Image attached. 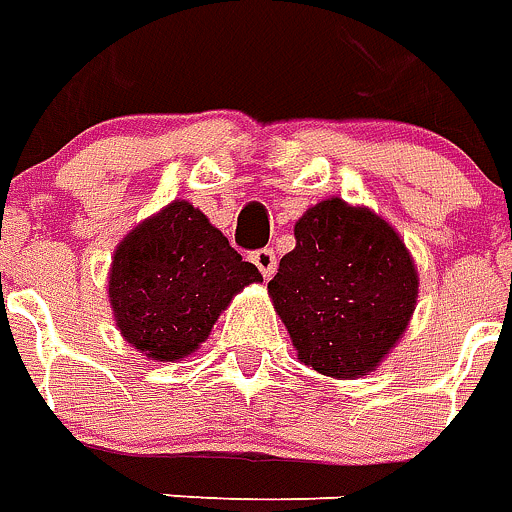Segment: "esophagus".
<instances>
[{"mask_svg": "<svg viewBox=\"0 0 512 512\" xmlns=\"http://www.w3.org/2000/svg\"><path fill=\"white\" fill-rule=\"evenodd\" d=\"M251 261L256 264V269H259L261 275L267 277V280L275 275V269H277L275 251H269V248H259V251L251 253Z\"/></svg>", "mask_w": 512, "mask_h": 512, "instance_id": "esophagus-1", "label": "esophagus"}]
</instances>
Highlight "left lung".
Masks as SVG:
<instances>
[{"label":"left lung","mask_w":512,"mask_h":512,"mask_svg":"<svg viewBox=\"0 0 512 512\" xmlns=\"http://www.w3.org/2000/svg\"><path fill=\"white\" fill-rule=\"evenodd\" d=\"M269 296L298 359L322 375L362 378L402 338L418 304V269L399 232L327 198L296 222Z\"/></svg>","instance_id":"1"}]
</instances>
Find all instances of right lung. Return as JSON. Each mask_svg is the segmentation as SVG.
Wrapping results in <instances>:
<instances>
[{"mask_svg": "<svg viewBox=\"0 0 512 512\" xmlns=\"http://www.w3.org/2000/svg\"><path fill=\"white\" fill-rule=\"evenodd\" d=\"M261 282L206 214L174 200L118 243L108 275L116 325L155 362H177L211 335L245 285Z\"/></svg>", "mask_w": 512, "mask_h": 512, "instance_id": "right-lung-1", "label": "right lung"}]
</instances>
